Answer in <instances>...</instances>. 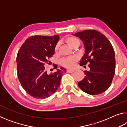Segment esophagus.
I'll use <instances>...</instances> for the list:
<instances>
[{"label":"esophagus","instance_id":"obj_1","mask_svg":"<svg viewBox=\"0 0 127 127\" xmlns=\"http://www.w3.org/2000/svg\"><path fill=\"white\" fill-rule=\"evenodd\" d=\"M66 72L68 73H73L74 72V70H72V69H67L66 70Z\"/></svg>","mask_w":127,"mask_h":127}]
</instances>
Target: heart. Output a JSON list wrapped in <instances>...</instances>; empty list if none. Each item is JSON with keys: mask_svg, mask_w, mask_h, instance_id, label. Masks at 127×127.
Returning a JSON list of instances; mask_svg holds the SVG:
<instances>
[{"mask_svg": "<svg viewBox=\"0 0 127 127\" xmlns=\"http://www.w3.org/2000/svg\"><path fill=\"white\" fill-rule=\"evenodd\" d=\"M66 42L72 48L76 46L80 45V41L75 37H69L66 39ZM59 48V44H57L55 46V50L57 51ZM77 61V58L75 57H70L68 58H63L59 60V63L61 65L67 68H71L73 66L75 62Z\"/></svg>", "mask_w": 127, "mask_h": 127, "instance_id": "b5f03b06", "label": "heart"}]
</instances>
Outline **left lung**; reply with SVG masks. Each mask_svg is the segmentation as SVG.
I'll use <instances>...</instances> for the list:
<instances>
[{
  "mask_svg": "<svg viewBox=\"0 0 127 127\" xmlns=\"http://www.w3.org/2000/svg\"><path fill=\"white\" fill-rule=\"evenodd\" d=\"M82 41L85 53L81 66L89 64L90 71H85V78L78 83L79 87L91 95L102 94L110 87L115 74V52L106 36L94 30L75 34Z\"/></svg>",
  "mask_w": 127,
  "mask_h": 127,
  "instance_id": "obj_1",
  "label": "left lung"
}]
</instances>
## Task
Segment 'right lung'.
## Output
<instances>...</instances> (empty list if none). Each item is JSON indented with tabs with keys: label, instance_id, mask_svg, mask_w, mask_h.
<instances>
[{
	"label": "right lung",
	"instance_id": "right-lung-1",
	"mask_svg": "<svg viewBox=\"0 0 127 127\" xmlns=\"http://www.w3.org/2000/svg\"><path fill=\"white\" fill-rule=\"evenodd\" d=\"M59 40V35L33 36L25 41L18 51L16 59L18 78L23 89L32 97L45 99L60 86L66 69L61 67L48 74L44 66L54 54Z\"/></svg>",
	"mask_w": 127,
	"mask_h": 127
}]
</instances>
